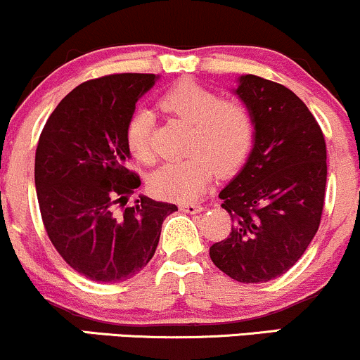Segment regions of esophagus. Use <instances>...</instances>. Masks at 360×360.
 <instances>
[{"instance_id":"34e87169","label":"esophagus","mask_w":360,"mask_h":360,"mask_svg":"<svg viewBox=\"0 0 360 360\" xmlns=\"http://www.w3.org/2000/svg\"><path fill=\"white\" fill-rule=\"evenodd\" d=\"M181 210H183L184 213L194 214V213H201L205 208L201 205H198V203H183V205H181Z\"/></svg>"}]
</instances>
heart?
Here are the masks:
<instances>
[{
	"mask_svg": "<svg viewBox=\"0 0 360 360\" xmlns=\"http://www.w3.org/2000/svg\"><path fill=\"white\" fill-rule=\"evenodd\" d=\"M167 113L191 123L188 155L162 164L152 172L148 184L157 196L188 201L205 191L214 167L220 174L242 166L254 142V118L240 101L220 100L217 93L194 81L172 86L160 100ZM152 113L137 110L128 118L125 140L137 160L150 162Z\"/></svg>",
	"mask_w": 360,
	"mask_h": 360,
	"instance_id": "obj_1",
	"label": "heart"
}]
</instances>
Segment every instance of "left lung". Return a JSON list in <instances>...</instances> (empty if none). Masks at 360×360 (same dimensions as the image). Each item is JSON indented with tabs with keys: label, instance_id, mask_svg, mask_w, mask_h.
Masks as SVG:
<instances>
[{
	"label": "left lung",
	"instance_id": "8db88e82",
	"mask_svg": "<svg viewBox=\"0 0 360 360\" xmlns=\"http://www.w3.org/2000/svg\"><path fill=\"white\" fill-rule=\"evenodd\" d=\"M233 93L254 118V142L218 194L235 225L210 257L238 283H267L298 262L320 226L326 146L311 111L286 86L245 74Z\"/></svg>",
	"mask_w": 360,
	"mask_h": 360
}]
</instances>
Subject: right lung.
Instances as JSON below:
<instances>
[{"label":"right lung","instance_id":"obj_1","mask_svg":"<svg viewBox=\"0 0 360 360\" xmlns=\"http://www.w3.org/2000/svg\"><path fill=\"white\" fill-rule=\"evenodd\" d=\"M159 76L111 74L74 88L52 111L35 152L40 213L60 257L96 283L130 279L154 257L160 229L177 206L140 194L128 171L125 130L135 103Z\"/></svg>","mask_w":360,"mask_h":360}]
</instances>
